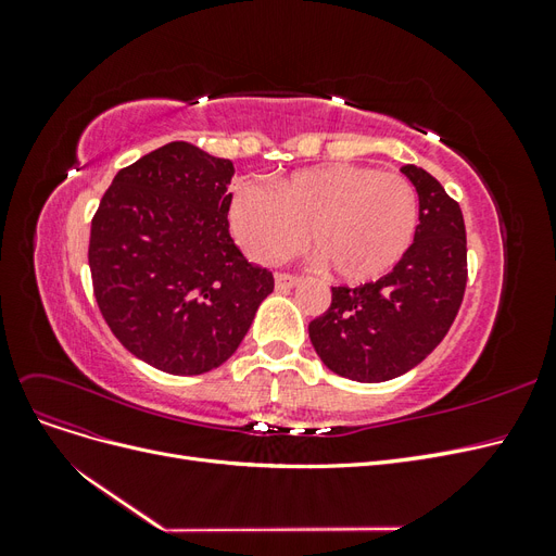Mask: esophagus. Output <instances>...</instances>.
Listing matches in <instances>:
<instances>
[{
	"label": "esophagus",
	"mask_w": 556,
	"mask_h": 556,
	"mask_svg": "<svg viewBox=\"0 0 556 556\" xmlns=\"http://www.w3.org/2000/svg\"><path fill=\"white\" fill-rule=\"evenodd\" d=\"M296 282H299V278H296V276H290V274H276V290H278V292H288V290H292Z\"/></svg>",
	"instance_id": "34e87169"
}]
</instances>
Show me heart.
<instances>
[{
	"label": "heart",
	"instance_id": "obj_1",
	"mask_svg": "<svg viewBox=\"0 0 556 556\" xmlns=\"http://www.w3.org/2000/svg\"><path fill=\"white\" fill-rule=\"evenodd\" d=\"M231 237L252 262L276 264L306 243L329 276L368 282L406 255L417 229V194L396 174L323 164L276 185L243 182L227 208Z\"/></svg>",
	"mask_w": 556,
	"mask_h": 556
}]
</instances>
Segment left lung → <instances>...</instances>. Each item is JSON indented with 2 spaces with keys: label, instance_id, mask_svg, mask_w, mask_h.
<instances>
[{
  "label": "left lung",
  "instance_id": "obj_1",
  "mask_svg": "<svg viewBox=\"0 0 556 556\" xmlns=\"http://www.w3.org/2000/svg\"><path fill=\"white\" fill-rule=\"evenodd\" d=\"M419 199L413 245L390 274L359 288H331V306L308 325L311 343L336 376L384 382L431 355L466 290L462 208L425 169H401Z\"/></svg>",
  "mask_w": 556,
  "mask_h": 556
}]
</instances>
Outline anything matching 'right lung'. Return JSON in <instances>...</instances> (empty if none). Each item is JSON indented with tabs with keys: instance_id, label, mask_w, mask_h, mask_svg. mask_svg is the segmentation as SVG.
I'll return each instance as SVG.
<instances>
[{
	"instance_id": "right-lung-1",
	"label": "right lung",
	"mask_w": 556,
	"mask_h": 556,
	"mask_svg": "<svg viewBox=\"0 0 556 556\" xmlns=\"http://www.w3.org/2000/svg\"><path fill=\"white\" fill-rule=\"evenodd\" d=\"M233 164L172 141L115 174L90 229L99 311L134 357L172 376L225 364L274 276L229 237Z\"/></svg>"
}]
</instances>
